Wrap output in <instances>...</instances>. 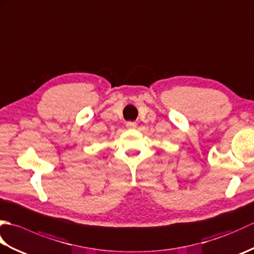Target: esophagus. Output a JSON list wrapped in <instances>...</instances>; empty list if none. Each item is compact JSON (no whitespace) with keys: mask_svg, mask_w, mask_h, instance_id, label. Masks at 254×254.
<instances>
[{"mask_svg":"<svg viewBox=\"0 0 254 254\" xmlns=\"http://www.w3.org/2000/svg\"><path fill=\"white\" fill-rule=\"evenodd\" d=\"M127 128H134V127H136V122H134V121H128V122H127Z\"/></svg>","mask_w":254,"mask_h":254,"instance_id":"esophagus-1","label":"esophagus"}]
</instances>
